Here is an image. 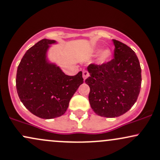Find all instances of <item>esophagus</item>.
I'll list each match as a JSON object with an SVG mask.
<instances>
[{
	"label": "esophagus",
	"instance_id": "obj_1",
	"mask_svg": "<svg viewBox=\"0 0 160 160\" xmlns=\"http://www.w3.org/2000/svg\"><path fill=\"white\" fill-rule=\"evenodd\" d=\"M82 76H83V78L84 80H85L89 76V73L88 72L86 71V70H85V71H83V73H82Z\"/></svg>",
	"mask_w": 160,
	"mask_h": 160
}]
</instances>
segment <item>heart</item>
<instances>
[{"mask_svg": "<svg viewBox=\"0 0 160 160\" xmlns=\"http://www.w3.org/2000/svg\"><path fill=\"white\" fill-rule=\"evenodd\" d=\"M98 49L94 51V52H97ZM111 56H112V51L110 49H105L101 52L100 54L98 55V62L99 64H103V63H106L110 61Z\"/></svg>", "mask_w": 160, "mask_h": 160, "instance_id": "1", "label": "heart"}]
</instances>
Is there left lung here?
I'll return each instance as SVG.
<instances>
[{"label":"left lung","instance_id":"1","mask_svg":"<svg viewBox=\"0 0 160 160\" xmlns=\"http://www.w3.org/2000/svg\"><path fill=\"white\" fill-rule=\"evenodd\" d=\"M114 58L103 64L88 66L90 76L88 100L96 114L116 118L128 112L137 100L141 88V68L134 51L113 39Z\"/></svg>","mask_w":160,"mask_h":160}]
</instances>
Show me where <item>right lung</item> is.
Masks as SVG:
<instances>
[{
  "instance_id": "right-lung-1",
  "label": "right lung",
  "mask_w": 160,
  "mask_h": 160,
  "mask_svg": "<svg viewBox=\"0 0 160 160\" xmlns=\"http://www.w3.org/2000/svg\"><path fill=\"white\" fill-rule=\"evenodd\" d=\"M56 41L43 39L26 52L18 68L17 92L23 105L43 119L66 113L77 89L84 82L82 72L67 75L59 66L47 62L46 52Z\"/></svg>"
}]
</instances>
